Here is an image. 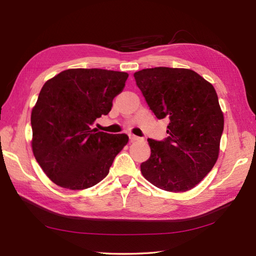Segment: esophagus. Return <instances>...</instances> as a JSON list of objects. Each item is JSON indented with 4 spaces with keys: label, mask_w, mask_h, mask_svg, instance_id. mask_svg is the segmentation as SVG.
Returning <instances> with one entry per match:
<instances>
[{
    "label": "esophagus",
    "mask_w": 256,
    "mask_h": 256,
    "mask_svg": "<svg viewBox=\"0 0 256 256\" xmlns=\"http://www.w3.org/2000/svg\"><path fill=\"white\" fill-rule=\"evenodd\" d=\"M128 138L131 142H134V140H138L140 138L138 136H135V135H133V134H128Z\"/></svg>",
    "instance_id": "1"
}]
</instances>
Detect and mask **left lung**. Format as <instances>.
<instances>
[{"mask_svg": "<svg viewBox=\"0 0 256 256\" xmlns=\"http://www.w3.org/2000/svg\"><path fill=\"white\" fill-rule=\"evenodd\" d=\"M157 118H168V136L148 138L150 158L140 164L145 179L166 192L194 188L219 156L224 118L216 92L194 70L155 67L134 74Z\"/></svg>", "mask_w": 256, "mask_h": 256, "instance_id": "8db88e82", "label": "left lung"}]
</instances>
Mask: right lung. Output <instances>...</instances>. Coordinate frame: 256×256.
<instances>
[{
  "mask_svg": "<svg viewBox=\"0 0 256 256\" xmlns=\"http://www.w3.org/2000/svg\"><path fill=\"white\" fill-rule=\"evenodd\" d=\"M128 74L106 69H68L46 81L32 110V148L58 186L81 190L104 178L128 142L126 134L92 128L111 111Z\"/></svg>",
  "mask_w": 256,
  "mask_h": 256,
  "instance_id": "add662e5",
  "label": "right lung"
}]
</instances>
